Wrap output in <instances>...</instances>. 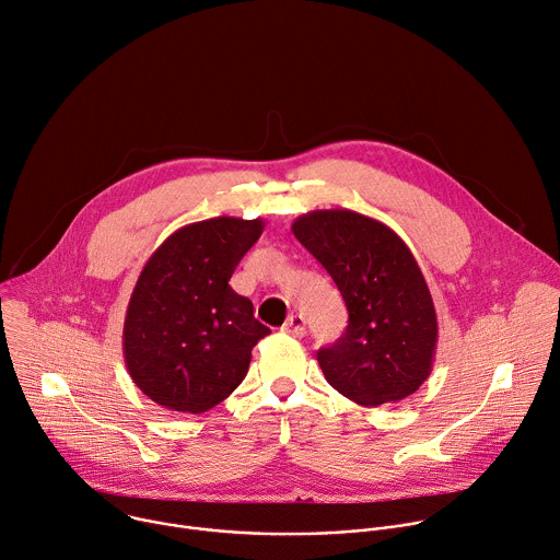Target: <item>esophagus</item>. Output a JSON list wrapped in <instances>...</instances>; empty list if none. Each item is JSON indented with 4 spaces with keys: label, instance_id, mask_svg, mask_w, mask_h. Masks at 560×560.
<instances>
[{
    "label": "esophagus",
    "instance_id": "1",
    "mask_svg": "<svg viewBox=\"0 0 560 560\" xmlns=\"http://www.w3.org/2000/svg\"><path fill=\"white\" fill-rule=\"evenodd\" d=\"M282 330L284 332H289V335H293V338H304L306 335V322H304V317L302 315H289L287 317V322H284V326H282Z\"/></svg>",
    "mask_w": 560,
    "mask_h": 560
}]
</instances>
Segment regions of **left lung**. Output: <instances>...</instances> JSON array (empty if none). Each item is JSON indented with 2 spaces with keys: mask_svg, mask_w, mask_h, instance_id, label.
<instances>
[{
  "mask_svg": "<svg viewBox=\"0 0 560 560\" xmlns=\"http://www.w3.org/2000/svg\"><path fill=\"white\" fill-rule=\"evenodd\" d=\"M293 236L338 284L349 326L317 351L326 382L360 406L395 404L430 375L436 313L406 243L384 222L351 209H317L291 225Z\"/></svg>",
  "mask_w": 560,
  "mask_h": 560,
  "instance_id": "1",
  "label": "left lung"
}]
</instances>
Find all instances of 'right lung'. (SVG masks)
<instances>
[{
    "instance_id": "right-lung-1",
    "label": "right lung",
    "mask_w": 560,
    "mask_h": 560,
    "mask_svg": "<svg viewBox=\"0 0 560 560\" xmlns=\"http://www.w3.org/2000/svg\"><path fill=\"white\" fill-rule=\"evenodd\" d=\"M262 230L260 218L191 222L145 262L126 311L124 355L161 408L200 415L245 380L252 349L271 330L230 278Z\"/></svg>"
}]
</instances>
